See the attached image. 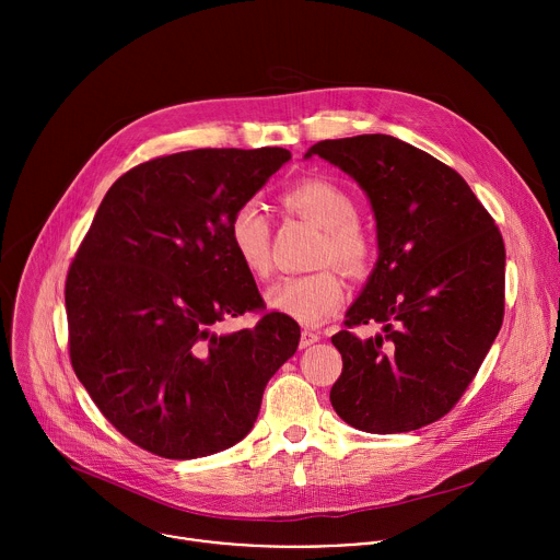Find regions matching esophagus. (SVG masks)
<instances>
[{"instance_id": "1", "label": "esophagus", "mask_w": 560, "mask_h": 560, "mask_svg": "<svg viewBox=\"0 0 560 560\" xmlns=\"http://www.w3.org/2000/svg\"><path fill=\"white\" fill-rule=\"evenodd\" d=\"M318 339H322V337H318L316 332H312V330H303V332H301V341H299V348H301V350H305V348L314 346Z\"/></svg>"}]
</instances>
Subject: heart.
Wrapping results in <instances>:
<instances>
[{
	"label": "heart",
	"mask_w": 560,
	"mask_h": 560,
	"mask_svg": "<svg viewBox=\"0 0 560 560\" xmlns=\"http://www.w3.org/2000/svg\"><path fill=\"white\" fill-rule=\"evenodd\" d=\"M288 210L324 228L318 259L335 261L348 272H363L372 257V244L359 225L357 201L341 186L326 179H303L285 190ZM228 238L236 261L253 277H268L270 223L259 201L238 203L228 221ZM346 301V285L337 268L328 266L310 275H292L272 283L266 292L270 310L294 318L301 326H318L330 318Z\"/></svg>",
	"instance_id": "1"
}]
</instances>
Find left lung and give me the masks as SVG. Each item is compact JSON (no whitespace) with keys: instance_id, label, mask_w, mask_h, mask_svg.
Returning <instances> with one entry per match:
<instances>
[{"instance_id":"obj_1","label":"left lung","mask_w":560,"mask_h":560,"mask_svg":"<svg viewBox=\"0 0 560 560\" xmlns=\"http://www.w3.org/2000/svg\"><path fill=\"white\" fill-rule=\"evenodd\" d=\"M368 195L378 259L332 337L343 372L335 412L370 434L412 432L445 417L490 352L505 310L503 236L465 179L389 135L314 143ZM384 330L359 340L350 327Z\"/></svg>"}]
</instances>
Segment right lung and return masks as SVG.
I'll return each mask as SVG.
<instances>
[{"label":"right lung","instance_id":"1","mask_svg":"<svg viewBox=\"0 0 560 560\" xmlns=\"http://www.w3.org/2000/svg\"><path fill=\"white\" fill-rule=\"evenodd\" d=\"M285 148H199L150 159L106 192L66 277L70 363L102 415L164 458L232 447L272 374L296 352L294 318L217 332L266 310L228 221L288 162Z\"/></svg>","mask_w":560,"mask_h":560}]
</instances>
